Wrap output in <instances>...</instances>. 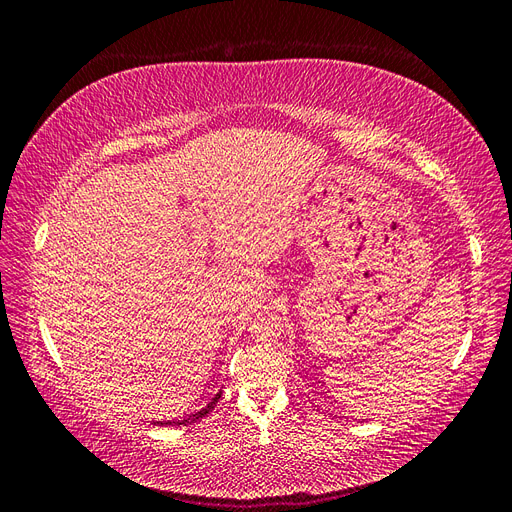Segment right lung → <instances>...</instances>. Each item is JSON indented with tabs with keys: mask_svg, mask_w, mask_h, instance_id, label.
Wrapping results in <instances>:
<instances>
[{
	"mask_svg": "<svg viewBox=\"0 0 512 512\" xmlns=\"http://www.w3.org/2000/svg\"><path fill=\"white\" fill-rule=\"evenodd\" d=\"M220 395H222V391L215 395L209 404L205 406V408H200L198 412H194V414H190V416H183V418H173V421H153V425H190V423H194V421H198V418H203V416H207L209 412H211V408L218 404V399H220Z\"/></svg>",
	"mask_w": 512,
	"mask_h": 512,
	"instance_id": "1",
	"label": "right lung"
}]
</instances>
